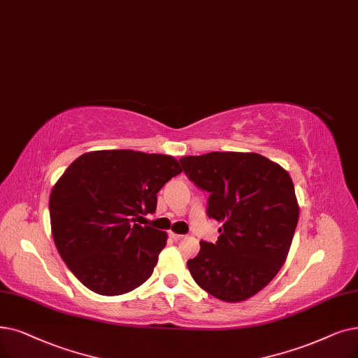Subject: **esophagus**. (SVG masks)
<instances>
[{"label": "esophagus", "mask_w": 358, "mask_h": 358, "mask_svg": "<svg viewBox=\"0 0 358 358\" xmlns=\"http://www.w3.org/2000/svg\"><path fill=\"white\" fill-rule=\"evenodd\" d=\"M169 237H171V238H173V240H176V241H180V240L185 238V236H181V234H176V232H171V234H169Z\"/></svg>", "instance_id": "34e87169"}]
</instances>
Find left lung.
I'll return each instance as SVG.
<instances>
[{
    "label": "left lung",
    "instance_id": "obj_1",
    "mask_svg": "<svg viewBox=\"0 0 358 358\" xmlns=\"http://www.w3.org/2000/svg\"><path fill=\"white\" fill-rule=\"evenodd\" d=\"M180 162L210 193L208 216L222 222L217 241H200L187 262L193 279L227 303L253 297L282 268L299 222L288 171L255 152H210Z\"/></svg>",
    "mask_w": 358,
    "mask_h": 358
}]
</instances>
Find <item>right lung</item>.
Wrapping results in <instances>:
<instances>
[{
  "mask_svg": "<svg viewBox=\"0 0 358 358\" xmlns=\"http://www.w3.org/2000/svg\"><path fill=\"white\" fill-rule=\"evenodd\" d=\"M182 173L169 155L130 149L83 153L54 184L51 232L69 269L90 291L121 295L150 278L166 232L134 224Z\"/></svg>",
  "mask_w": 358,
  "mask_h": 358,
  "instance_id": "add662e5",
  "label": "right lung"
}]
</instances>
